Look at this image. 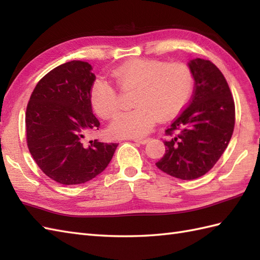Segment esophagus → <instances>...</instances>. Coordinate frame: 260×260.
<instances>
[{"label": "esophagus", "instance_id": "obj_1", "mask_svg": "<svg viewBox=\"0 0 260 260\" xmlns=\"http://www.w3.org/2000/svg\"><path fill=\"white\" fill-rule=\"evenodd\" d=\"M132 141L139 143V144L144 145V144H146V143H147L148 141H150V139H133Z\"/></svg>", "mask_w": 260, "mask_h": 260}]
</instances>
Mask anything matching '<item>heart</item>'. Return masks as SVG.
Wrapping results in <instances>:
<instances>
[{
	"instance_id": "heart-1",
	"label": "heart",
	"mask_w": 260,
	"mask_h": 260,
	"mask_svg": "<svg viewBox=\"0 0 260 260\" xmlns=\"http://www.w3.org/2000/svg\"><path fill=\"white\" fill-rule=\"evenodd\" d=\"M121 88H136L131 112L119 114L109 126L116 137H143L158 118L168 119L178 114L192 95L193 74L182 62L167 63L157 60L135 59L112 73ZM91 106L98 116L109 119L119 109L117 93L108 82L98 79L90 90Z\"/></svg>"
}]
</instances>
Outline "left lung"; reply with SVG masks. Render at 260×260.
I'll use <instances>...</instances> for the list:
<instances>
[{
    "label": "left lung",
    "mask_w": 260,
    "mask_h": 260,
    "mask_svg": "<svg viewBox=\"0 0 260 260\" xmlns=\"http://www.w3.org/2000/svg\"><path fill=\"white\" fill-rule=\"evenodd\" d=\"M194 79L190 104L167 129L164 156L156 167L174 178L193 180L213 168L235 127V103L221 71L204 59L187 62Z\"/></svg>",
    "instance_id": "left-lung-1"
}]
</instances>
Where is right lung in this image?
I'll return each mask as SVG.
<instances>
[{
  "mask_svg": "<svg viewBox=\"0 0 260 260\" xmlns=\"http://www.w3.org/2000/svg\"><path fill=\"white\" fill-rule=\"evenodd\" d=\"M86 61L73 60L38 82L25 113L26 142L38 167L64 185L90 181L107 168L117 143L87 141L99 128L90 90L96 79Z\"/></svg>",
  "mask_w": 260,
  "mask_h": 260,
  "instance_id": "right-lung-1",
  "label": "right lung"
}]
</instances>
